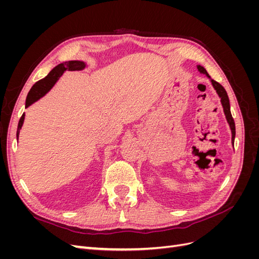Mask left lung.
<instances>
[{"label": "left lung", "mask_w": 259, "mask_h": 259, "mask_svg": "<svg viewBox=\"0 0 259 259\" xmlns=\"http://www.w3.org/2000/svg\"><path fill=\"white\" fill-rule=\"evenodd\" d=\"M198 70L200 71V73L202 74H205L208 79H209V82L211 83V85H213L214 90L216 91L217 95L219 96V98H221V103H222V106L224 108V113L226 115V120L227 122H228L229 126H230V130H231V144L232 146L234 145V137H236V125H234V121H233V117L231 115V111H230V103H229V98H228V95H227V92L226 90L223 88V86L219 84L218 82L211 80L209 74L206 72V70L204 69V67L202 66H197Z\"/></svg>", "instance_id": "1"}]
</instances>
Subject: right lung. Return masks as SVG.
I'll return each mask as SVG.
<instances>
[{
	"label": "right lung",
	"mask_w": 259,
	"mask_h": 259,
	"mask_svg": "<svg viewBox=\"0 0 259 259\" xmlns=\"http://www.w3.org/2000/svg\"><path fill=\"white\" fill-rule=\"evenodd\" d=\"M85 67H86L85 62L80 60H70L67 62H62V64H59L58 66L55 67L52 71L44 77V79L37 81L32 88H31L26 99V108H28L29 106L35 103V101L42 98L46 93H49L55 85V83L59 80V77L64 74V72L67 71V70H69V71H79V70H83ZM23 121H25V113L21 115L18 123L17 140L19 137V132L22 127Z\"/></svg>",
	"instance_id": "add662e5"
}]
</instances>
